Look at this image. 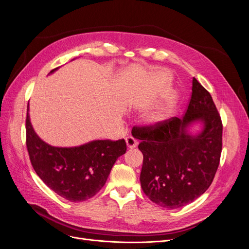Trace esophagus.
<instances>
[{
	"label": "esophagus",
	"instance_id": "34e87169",
	"mask_svg": "<svg viewBox=\"0 0 249 249\" xmlns=\"http://www.w3.org/2000/svg\"><path fill=\"white\" fill-rule=\"evenodd\" d=\"M125 143H126V146H127L128 149H134L138 145L137 140L134 137H131V136L125 138Z\"/></svg>",
	"mask_w": 249,
	"mask_h": 249
}]
</instances>
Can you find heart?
Listing matches in <instances>:
<instances>
[{
  "label": "heart",
  "instance_id": "obj_1",
  "mask_svg": "<svg viewBox=\"0 0 249 249\" xmlns=\"http://www.w3.org/2000/svg\"><path fill=\"white\" fill-rule=\"evenodd\" d=\"M178 101L179 95L176 92L171 93L170 95L164 97L143 114V116H142L143 123L147 126L154 127L168 122L175 114Z\"/></svg>",
  "mask_w": 249,
  "mask_h": 249
}]
</instances>
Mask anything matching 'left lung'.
<instances>
[{
	"label": "left lung",
	"mask_w": 249,
	"mask_h": 249,
	"mask_svg": "<svg viewBox=\"0 0 249 249\" xmlns=\"http://www.w3.org/2000/svg\"><path fill=\"white\" fill-rule=\"evenodd\" d=\"M192 90L182 118L172 117L161 125L135 131L144 156L140 175L142 189L153 203L164 209H178L202 196L219 166L221 117L211 94L196 78ZM197 123L201 128L194 133Z\"/></svg>",
	"instance_id": "8db88e82"
}]
</instances>
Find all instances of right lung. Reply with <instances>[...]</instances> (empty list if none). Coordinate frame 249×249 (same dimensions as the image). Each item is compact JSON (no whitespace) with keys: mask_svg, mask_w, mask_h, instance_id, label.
Returning <instances> with one entry per match:
<instances>
[{"mask_svg":"<svg viewBox=\"0 0 249 249\" xmlns=\"http://www.w3.org/2000/svg\"><path fill=\"white\" fill-rule=\"evenodd\" d=\"M26 146L32 166L40 179L55 194L73 203L84 202L95 196L107 180L117 158L126 151L124 139L115 142L95 140L77 147L49 145L35 133L29 106Z\"/></svg>","mask_w":249,"mask_h":249,"instance_id":"right-lung-1","label":"right lung"}]
</instances>
